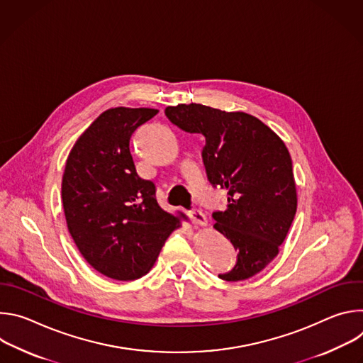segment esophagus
<instances>
[{"label":"esophagus","instance_id":"obj_1","mask_svg":"<svg viewBox=\"0 0 363 363\" xmlns=\"http://www.w3.org/2000/svg\"><path fill=\"white\" fill-rule=\"evenodd\" d=\"M188 217H189V218L192 220V223L196 224V225H201V227L206 225V217H205V214H203L202 211H199V210H191V211H188Z\"/></svg>","mask_w":363,"mask_h":363}]
</instances>
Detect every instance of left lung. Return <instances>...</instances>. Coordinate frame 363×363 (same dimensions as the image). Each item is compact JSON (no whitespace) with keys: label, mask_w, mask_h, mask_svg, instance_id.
I'll return each mask as SVG.
<instances>
[{"label":"left lung","mask_w":363,"mask_h":363,"mask_svg":"<svg viewBox=\"0 0 363 363\" xmlns=\"http://www.w3.org/2000/svg\"><path fill=\"white\" fill-rule=\"evenodd\" d=\"M179 129L205 138L202 160L213 186L228 192L225 211L213 213L214 228L238 251L237 263L220 279L240 281L269 266L279 254L297 210L290 153L260 119L210 106H168Z\"/></svg>","instance_id":"obj_1"}]
</instances>
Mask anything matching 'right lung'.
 Instances as JSON below:
<instances>
[{
    "label": "right lung",
    "mask_w": 363,
    "mask_h": 363,
    "mask_svg": "<svg viewBox=\"0 0 363 363\" xmlns=\"http://www.w3.org/2000/svg\"><path fill=\"white\" fill-rule=\"evenodd\" d=\"M158 113L147 108L103 112L69 153L62 199L69 233L84 260L115 280H136L157 262L184 214L164 211L155 184L135 168L129 142Z\"/></svg>",
    "instance_id": "right-lung-1"
}]
</instances>
